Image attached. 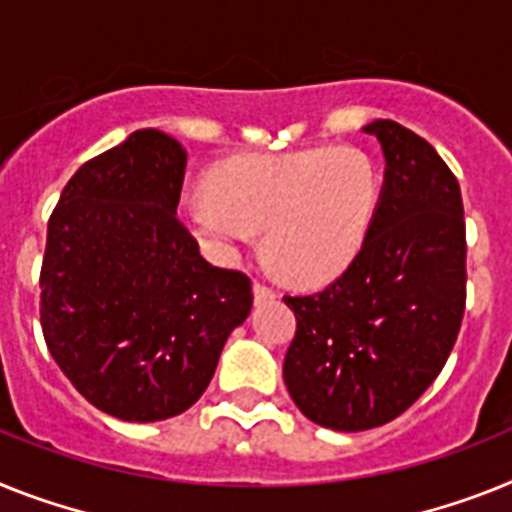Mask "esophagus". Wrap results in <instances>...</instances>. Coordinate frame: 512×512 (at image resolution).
<instances>
[{
  "mask_svg": "<svg viewBox=\"0 0 512 512\" xmlns=\"http://www.w3.org/2000/svg\"><path fill=\"white\" fill-rule=\"evenodd\" d=\"M252 294H255V304H265L276 299V291L268 289L265 283H255V286H252Z\"/></svg>",
  "mask_w": 512,
  "mask_h": 512,
  "instance_id": "obj_1",
  "label": "esophagus"
}]
</instances>
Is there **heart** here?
<instances>
[{
	"mask_svg": "<svg viewBox=\"0 0 512 512\" xmlns=\"http://www.w3.org/2000/svg\"><path fill=\"white\" fill-rule=\"evenodd\" d=\"M380 200V171L367 150L315 145L221 163L208 197L184 221L210 257L231 263L263 231L265 255L299 283L341 276L362 252Z\"/></svg>",
	"mask_w": 512,
	"mask_h": 512,
	"instance_id": "heart-1",
	"label": "heart"
}]
</instances>
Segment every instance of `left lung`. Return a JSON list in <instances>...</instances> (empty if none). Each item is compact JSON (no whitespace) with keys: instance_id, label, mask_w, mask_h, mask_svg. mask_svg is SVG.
I'll list each match as a JSON object with an SVG mask.
<instances>
[{"instance_id":"left-lung-1","label":"left lung","mask_w":512,"mask_h":512,"mask_svg":"<svg viewBox=\"0 0 512 512\" xmlns=\"http://www.w3.org/2000/svg\"><path fill=\"white\" fill-rule=\"evenodd\" d=\"M385 156L367 242L317 294L283 296L296 336L283 359L309 422L362 432L401 416L448 362L466 309L461 187L437 150L390 119L364 127Z\"/></svg>"}]
</instances>
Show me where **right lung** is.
<instances>
[{"instance_id":"right-lung-1","label":"right lung","mask_w":512,"mask_h":512,"mask_svg":"<svg viewBox=\"0 0 512 512\" xmlns=\"http://www.w3.org/2000/svg\"><path fill=\"white\" fill-rule=\"evenodd\" d=\"M187 150L132 132L90 158L49 218L41 328L54 362L103 414L161 422L205 393L252 283L213 268L176 218Z\"/></svg>"}]
</instances>
